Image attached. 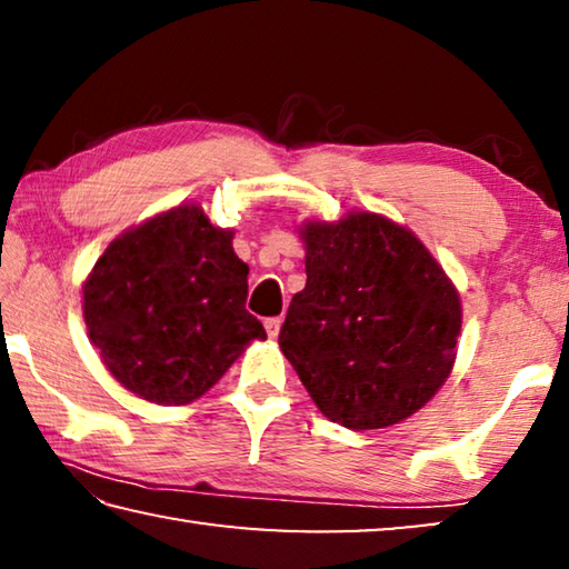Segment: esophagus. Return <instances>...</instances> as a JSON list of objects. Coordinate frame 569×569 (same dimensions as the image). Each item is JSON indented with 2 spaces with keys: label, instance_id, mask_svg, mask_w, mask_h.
Returning <instances> with one entry per match:
<instances>
[{
  "label": "esophagus",
  "instance_id": "1",
  "mask_svg": "<svg viewBox=\"0 0 569 569\" xmlns=\"http://www.w3.org/2000/svg\"><path fill=\"white\" fill-rule=\"evenodd\" d=\"M281 323H283L281 316H273V319H266V333L271 336V339H276V336L281 333Z\"/></svg>",
  "mask_w": 569,
  "mask_h": 569
}]
</instances>
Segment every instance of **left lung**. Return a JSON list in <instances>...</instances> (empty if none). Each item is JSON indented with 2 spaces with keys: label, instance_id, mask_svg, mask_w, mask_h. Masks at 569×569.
I'll return each mask as SVG.
<instances>
[{
  "label": "left lung",
  "instance_id": "obj_1",
  "mask_svg": "<svg viewBox=\"0 0 569 569\" xmlns=\"http://www.w3.org/2000/svg\"><path fill=\"white\" fill-rule=\"evenodd\" d=\"M306 288L278 346L326 419L383 429L417 413L457 359L461 298L429 248L387 216L298 226Z\"/></svg>",
  "mask_w": 569,
  "mask_h": 569
}]
</instances>
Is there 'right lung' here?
<instances>
[{
    "instance_id": "right-lung-1",
    "label": "right lung",
    "mask_w": 569,
    "mask_h": 569,
    "mask_svg": "<svg viewBox=\"0 0 569 569\" xmlns=\"http://www.w3.org/2000/svg\"><path fill=\"white\" fill-rule=\"evenodd\" d=\"M246 296L248 266L236 256L233 230L210 223L198 203H182L104 248L82 283V316L124 389L160 407H182L266 339Z\"/></svg>"
}]
</instances>
